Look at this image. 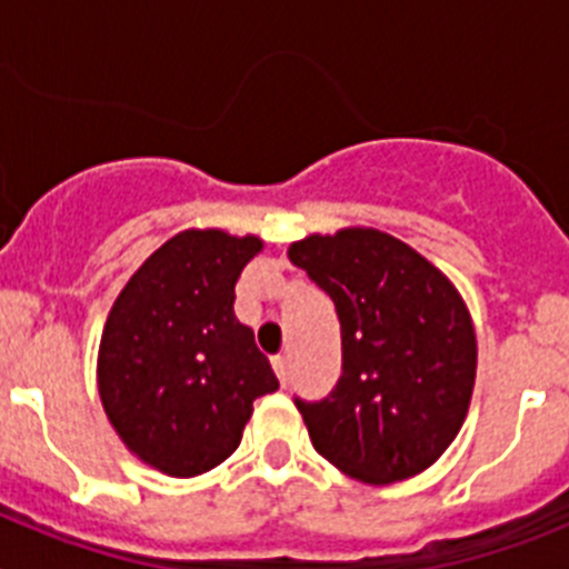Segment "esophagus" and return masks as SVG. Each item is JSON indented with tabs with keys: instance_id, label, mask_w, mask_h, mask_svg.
<instances>
[{
	"instance_id": "esophagus-1",
	"label": "esophagus",
	"mask_w": 569,
	"mask_h": 569,
	"mask_svg": "<svg viewBox=\"0 0 569 569\" xmlns=\"http://www.w3.org/2000/svg\"><path fill=\"white\" fill-rule=\"evenodd\" d=\"M273 370L276 376H279L281 385H284V381H288V359H284V356H273Z\"/></svg>"
}]
</instances>
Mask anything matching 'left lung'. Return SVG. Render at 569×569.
Masks as SVG:
<instances>
[{
    "label": "left lung",
    "mask_w": 569,
    "mask_h": 569,
    "mask_svg": "<svg viewBox=\"0 0 569 569\" xmlns=\"http://www.w3.org/2000/svg\"><path fill=\"white\" fill-rule=\"evenodd\" d=\"M288 259L333 299L341 379L296 401L319 456L365 485L436 465L467 419L476 330L456 284L419 250L376 228L310 233Z\"/></svg>",
    "instance_id": "obj_1"
}]
</instances>
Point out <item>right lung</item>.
Masks as SVG:
<instances>
[{
	"mask_svg": "<svg viewBox=\"0 0 569 569\" xmlns=\"http://www.w3.org/2000/svg\"><path fill=\"white\" fill-rule=\"evenodd\" d=\"M259 236L190 228L142 261L116 296L99 341L97 385L130 453L173 479L222 465L253 401L279 390L253 330L233 313Z\"/></svg>",
	"mask_w": 569,
	"mask_h": 569,
	"instance_id": "right-lung-1",
	"label": "right lung"
}]
</instances>
